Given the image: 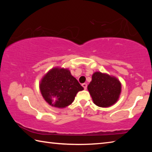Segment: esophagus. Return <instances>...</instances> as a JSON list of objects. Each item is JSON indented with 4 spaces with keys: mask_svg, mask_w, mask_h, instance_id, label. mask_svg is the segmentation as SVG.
I'll return each instance as SVG.
<instances>
[{
    "mask_svg": "<svg viewBox=\"0 0 152 152\" xmlns=\"http://www.w3.org/2000/svg\"><path fill=\"white\" fill-rule=\"evenodd\" d=\"M82 86H83V88H84V89H86L87 88V84H86V83H83L82 84Z\"/></svg>",
    "mask_w": 152,
    "mask_h": 152,
    "instance_id": "esophagus-1",
    "label": "esophagus"
}]
</instances>
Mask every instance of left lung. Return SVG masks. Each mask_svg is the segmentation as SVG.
Here are the masks:
<instances>
[{
    "instance_id": "8db88e82",
    "label": "left lung",
    "mask_w": 152,
    "mask_h": 152,
    "mask_svg": "<svg viewBox=\"0 0 152 152\" xmlns=\"http://www.w3.org/2000/svg\"><path fill=\"white\" fill-rule=\"evenodd\" d=\"M88 90L94 103L100 107H109L117 101L121 84L115 77L101 72H95Z\"/></svg>"
}]
</instances>
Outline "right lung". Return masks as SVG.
Here are the masks:
<instances>
[{"label":"right lung","instance_id":"obj_1","mask_svg":"<svg viewBox=\"0 0 152 152\" xmlns=\"http://www.w3.org/2000/svg\"><path fill=\"white\" fill-rule=\"evenodd\" d=\"M39 87L45 101L58 108L71 104L77 92L84 89L68 69L58 68L51 69L46 74Z\"/></svg>","mask_w":152,"mask_h":152}]
</instances>
